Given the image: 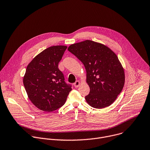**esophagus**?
<instances>
[{"label": "esophagus", "instance_id": "34e87169", "mask_svg": "<svg viewBox=\"0 0 150 150\" xmlns=\"http://www.w3.org/2000/svg\"><path fill=\"white\" fill-rule=\"evenodd\" d=\"M74 85L75 88H77L78 86H79L81 85V82L79 81H76L74 83Z\"/></svg>", "mask_w": 150, "mask_h": 150}]
</instances>
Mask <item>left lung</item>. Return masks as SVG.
Returning <instances> with one entry per match:
<instances>
[{
  "label": "left lung",
  "mask_w": 150,
  "mask_h": 150,
  "mask_svg": "<svg viewBox=\"0 0 150 150\" xmlns=\"http://www.w3.org/2000/svg\"><path fill=\"white\" fill-rule=\"evenodd\" d=\"M68 50L85 66L90 88L86 103L98 109L111 105L125 83L124 69L117 55L106 45L91 40L72 44Z\"/></svg>",
  "instance_id": "1"
}]
</instances>
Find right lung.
I'll list each match as a JSON object with an SVG mask.
<instances>
[{"label": "right lung", "mask_w": 150, "mask_h": 150, "mask_svg": "<svg viewBox=\"0 0 150 150\" xmlns=\"http://www.w3.org/2000/svg\"><path fill=\"white\" fill-rule=\"evenodd\" d=\"M67 48L64 45L49 47L27 66L23 85L30 101L42 111L52 112L63 106L72 90L58 68Z\"/></svg>", "instance_id": "add662e5"}]
</instances>
